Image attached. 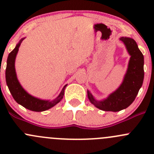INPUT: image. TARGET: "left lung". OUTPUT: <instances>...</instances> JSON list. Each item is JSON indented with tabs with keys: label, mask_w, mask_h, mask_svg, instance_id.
<instances>
[{
	"label": "left lung",
	"mask_w": 154,
	"mask_h": 154,
	"mask_svg": "<svg viewBox=\"0 0 154 154\" xmlns=\"http://www.w3.org/2000/svg\"><path fill=\"white\" fill-rule=\"evenodd\" d=\"M130 56L123 81L119 88L102 100H97L90 91L87 95L91 104L103 111L119 112L127 108L136 98L144 80V56L134 39L121 37Z\"/></svg>",
	"instance_id": "left-lung-1"
}]
</instances>
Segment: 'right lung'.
<instances>
[{
    "mask_svg": "<svg viewBox=\"0 0 154 154\" xmlns=\"http://www.w3.org/2000/svg\"><path fill=\"white\" fill-rule=\"evenodd\" d=\"M25 38H22L16 45L13 51L10 53L7 61L6 68V82L14 100L27 109L34 112H43L52 108L61 101L64 96L65 88L67 85H65L61 92L54 100H42L29 94L18 81L15 71V63L17 54L18 52L21 43Z\"/></svg>",
    "mask_w": 154,
    "mask_h": 154,
    "instance_id": "1",
    "label": "right lung"
}]
</instances>
